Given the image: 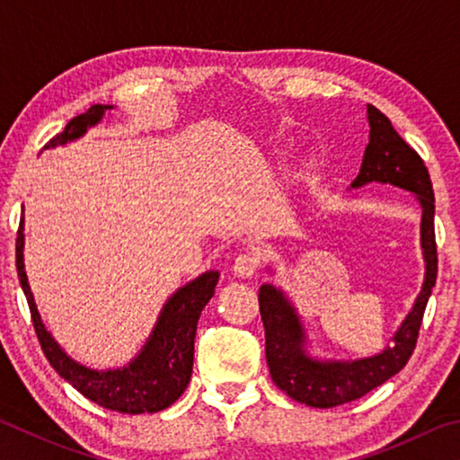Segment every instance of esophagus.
<instances>
[{
    "mask_svg": "<svg viewBox=\"0 0 460 460\" xmlns=\"http://www.w3.org/2000/svg\"><path fill=\"white\" fill-rule=\"evenodd\" d=\"M258 270H260V258L255 252L239 253L235 261H233V271H235V276L239 278H252Z\"/></svg>",
    "mask_w": 460,
    "mask_h": 460,
    "instance_id": "obj_1",
    "label": "esophagus"
}]
</instances>
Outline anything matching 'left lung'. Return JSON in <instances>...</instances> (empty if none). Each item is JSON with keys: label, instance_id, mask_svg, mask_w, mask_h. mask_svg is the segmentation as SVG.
<instances>
[{"label": "left lung", "instance_id": "1", "mask_svg": "<svg viewBox=\"0 0 460 460\" xmlns=\"http://www.w3.org/2000/svg\"><path fill=\"white\" fill-rule=\"evenodd\" d=\"M369 144L365 147L359 176L353 189L369 182H389L416 194L422 207V249L426 278L411 313L395 332L394 345L384 353L359 361H316L305 353V332L298 314L274 286L260 288V313L266 329V359L274 384L292 400L313 408H334L363 398L403 369L414 353L420 324L438 274L434 237V192L428 168L420 154L403 142L377 107L367 105Z\"/></svg>", "mask_w": 460, "mask_h": 460}]
</instances>
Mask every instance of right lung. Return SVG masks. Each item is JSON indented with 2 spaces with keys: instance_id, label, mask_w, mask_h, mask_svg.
<instances>
[{
  "instance_id": "1",
  "label": "right lung",
  "mask_w": 460,
  "mask_h": 460,
  "mask_svg": "<svg viewBox=\"0 0 460 460\" xmlns=\"http://www.w3.org/2000/svg\"><path fill=\"white\" fill-rule=\"evenodd\" d=\"M105 109L111 107L93 105L89 111L76 115L44 147H54L81 137L87 128L95 126L103 118ZM22 223L24 221H20L18 239H15V268H18L22 290L26 294L30 314H32L38 342L58 376L65 377L84 398L107 410L121 411V414H144V411L152 414V411L172 406L190 381L194 334H197L202 308L213 298L215 286L219 282V271H207L192 279L166 302L152 337L147 339L142 353L128 367L113 371L87 369L62 351L57 341L50 337V332L44 329L24 270Z\"/></svg>"
}]
</instances>
